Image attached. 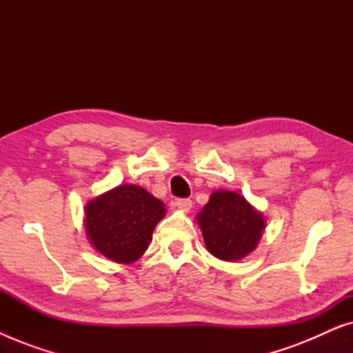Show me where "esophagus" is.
<instances>
[{"mask_svg": "<svg viewBox=\"0 0 353 353\" xmlns=\"http://www.w3.org/2000/svg\"><path fill=\"white\" fill-rule=\"evenodd\" d=\"M173 205H175L176 209L190 210L191 207H192V201L188 199V197H181V199H175V202H173Z\"/></svg>", "mask_w": 353, "mask_h": 353, "instance_id": "1", "label": "esophagus"}]
</instances>
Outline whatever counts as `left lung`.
Wrapping results in <instances>:
<instances>
[{
    "instance_id": "left-lung-1",
    "label": "left lung",
    "mask_w": 353,
    "mask_h": 353,
    "mask_svg": "<svg viewBox=\"0 0 353 353\" xmlns=\"http://www.w3.org/2000/svg\"><path fill=\"white\" fill-rule=\"evenodd\" d=\"M207 250L215 257L236 262L252 252L262 236L263 216L231 191H215L197 215Z\"/></svg>"
}]
</instances>
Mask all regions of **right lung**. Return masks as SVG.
<instances>
[{"label": "right lung", "mask_w": 353, "mask_h": 353, "mask_svg": "<svg viewBox=\"0 0 353 353\" xmlns=\"http://www.w3.org/2000/svg\"><path fill=\"white\" fill-rule=\"evenodd\" d=\"M85 226L96 249L119 263H132L148 249L165 207L141 186L122 185L88 202Z\"/></svg>", "instance_id": "add662e5"}]
</instances>
